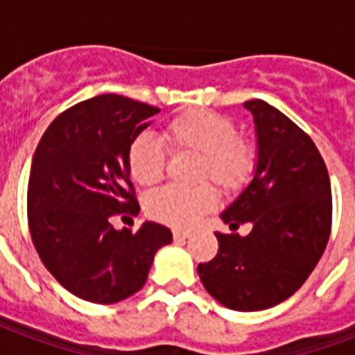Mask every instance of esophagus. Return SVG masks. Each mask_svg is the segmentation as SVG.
Here are the masks:
<instances>
[{
    "mask_svg": "<svg viewBox=\"0 0 355 355\" xmlns=\"http://www.w3.org/2000/svg\"><path fill=\"white\" fill-rule=\"evenodd\" d=\"M173 237H175V241H184L189 237V232L188 230H173Z\"/></svg>",
    "mask_w": 355,
    "mask_h": 355,
    "instance_id": "obj_1",
    "label": "esophagus"
}]
</instances>
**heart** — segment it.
<instances>
[{"instance_id": "1", "label": "heart", "mask_w": 355, "mask_h": 355, "mask_svg": "<svg viewBox=\"0 0 355 355\" xmlns=\"http://www.w3.org/2000/svg\"><path fill=\"white\" fill-rule=\"evenodd\" d=\"M162 134L171 155L197 156L195 182H214L225 195H236L252 180L258 166L256 145L237 132L236 121L225 114L191 108L169 119ZM127 167L138 186L153 188L166 175V150L150 136L139 134L128 145ZM216 206L217 193L210 184L191 189L164 188L145 200L150 219L175 228L193 227Z\"/></svg>"}]
</instances>
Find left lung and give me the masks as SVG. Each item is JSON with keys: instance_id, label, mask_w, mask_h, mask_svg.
Returning <instances> with one entry per match:
<instances>
[{"instance_id": "obj_1", "label": "left lung", "mask_w": 355, "mask_h": 355, "mask_svg": "<svg viewBox=\"0 0 355 355\" xmlns=\"http://www.w3.org/2000/svg\"><path fill=\"white\" fill-rule=\"evenodd\" d=\"M256 123L258 166L223 221L248 236L216 232L219 250L199 263L211 297L236 311L284 302L308 280L331 230V186L317 145L297 123L261 99L245 103Z\"/></svg>"}]
</instances>
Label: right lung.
<instances>
[{
    "mask_svg": "<svg viewBox=\"0 0 355 355\" xmlns=\"http://www.w3.org/2000/svg\"><path fill=\"white\" fill-rule=\"evenodd\" d=\"M160 108L103 94L80 101L47 127L27 186V221L42 263L75 297L125 300L144 287L171 230L144 223L116 230L114 216L138 214L127 167L128 145Z\"/></svg>",
    "mask_w": 355,
    "mask_h": 355,
    "instance_id": "obj_1",
    "label": "right lung"
}]
</instances>
